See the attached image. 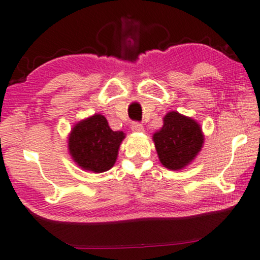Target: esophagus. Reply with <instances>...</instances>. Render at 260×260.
<instances>
[{"label": "esophagus", "mask_w": 260, "mask_h": 260, "mask_svg": "<svg viewBox=\"0 0 260 260\" xmlns=\"http://www.w3.org/2000/svg\"><path fill=\"white\" fill-rule=\"evenodd\" d=\"M132 131H133V132H136V133L144 132L143 124H140V123H138V122L132 123Z\"/></svg>", "instance_id": "esophagus-1"}]
</instances>
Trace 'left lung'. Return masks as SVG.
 Segmentation results:
<instances>
[{"label": "left lung", "instance_id": "obj_1", "mask_svg": "<svg viewBox=\"0 0 260 260\" xmlns=\"http://www.w3.org/2000/svg\"><path fill=\"white\" fill-rule=\"evenodd\" d=\"M152 140L159 162L169 170L189 166L204 145L200 124L192 117L169 111L163 117V126L153 133Z\"/></svg>", "mask_w": 260, "mask_h": 260}]
</instances>
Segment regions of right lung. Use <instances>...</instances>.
Returning <instances> with one entry per match:
<instances>
[{
    "instance_id": "add662e5",
    "label": "right lung",
    "mask_w": 260,
    "mask_h": 260,
    "mask_svg": "<svg viewBox=\"0 0 260 260\" xmlns=\"http://www.w3.org/2000/svg\"><path fill=\"white\" fill-rule=\"evenodd\" d=\"M124 138L123 132L111 129L103 115L93 114L72 128L68 134V151L79 168L104 173L114 167Z\"/></svg>"
}]
</instances>
